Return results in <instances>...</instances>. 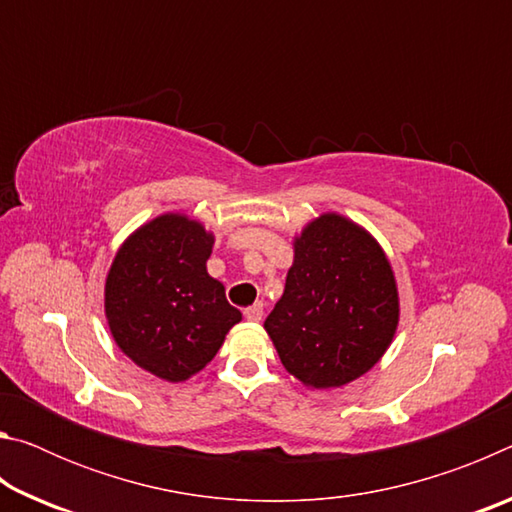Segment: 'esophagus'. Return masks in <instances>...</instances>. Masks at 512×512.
<instances>
[{
	"label": "esophagus",
	"mask_w": 512,
	"mask_h": 512,
	"mask_svg": "<svg viewBox=\"0 0 512 512\" xmlns=\"http://www.w3.org/2000/svg\"><path fill=\"white\" fill-rule=\"evenodd\" d=\"M244 316H246L248 320H262V316H264L262 302H255V305L246 307V309H244Z\"/></svg>",
	"instance_id": "esophagus-1"
}]
</instances>
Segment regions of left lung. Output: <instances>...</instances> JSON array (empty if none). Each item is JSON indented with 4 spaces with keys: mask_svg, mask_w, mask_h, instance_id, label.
Returning a JSON list of instances; mask_svg holds the SVG:
<instances>
[{
    "mask_svg": "<svg viewBox=\"0 0 512 512\" xmlns=\"http://www.w3.org/2000/svg\"><path fill=\"white\" fill-rule=\"evenodd\" d=\"M397 323L393 266L366 228L325 212L293 237L284 293L264 320L293 377L316 391L350 384L384 357Z\"/></svg>",
    "mask_w": 512,
    "mask_h": 512,
    "instance_id": "obj_1",
    "label": "left lung"
}]
</instances>
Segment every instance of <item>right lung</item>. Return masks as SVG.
<instances>
[{"label":"right lung","mask_w":512,"mask_h":512,"mask_svg":"<svg viewBox=\"0 0 512 512\" xmlns=\"http://www.w3.org/2000/svg\"><path fill=\"white\" fill-rule=\"evenodd\" d=\"M214 235L187 214L144 223L117 250L103 307L119 350L164 381L201 372L241 320L207 273Z\"/></svg>","instance_id":"right-lung-1"}]
</instances>
